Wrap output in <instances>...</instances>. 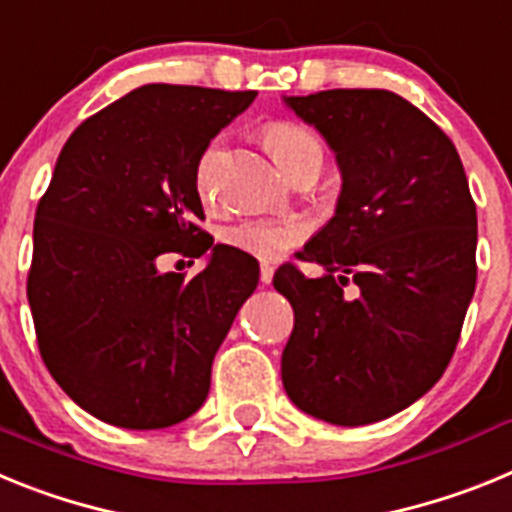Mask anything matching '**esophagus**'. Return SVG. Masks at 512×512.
<instances>
[{"instance_id": "esophagus-1", "label": "esophagus", "mask_w": 512, "mask_h": 512, "mask_svg": "<svg viewBox=\"0 0 512 512\" xmlns=\"http://www.w3.org/2000/svg\"><path fill=\"white\" fill-rule=\"evenodd\" d=\"M271 279H274V266L261 264V284H271Z\"/></svg>"}]
</instances>
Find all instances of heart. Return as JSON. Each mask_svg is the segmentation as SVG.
<instances>
[{
	"mask_svg": "<svg viewBox=\"0 0 512 512\" xmlns=\"http://www.w3.org/2000/svg\"><path fill=\"white\" fill-rule=\"evenodd\" d=\"M264 143L287 176H292L307 164L323 166V146H320L318 135L307 130L305 125H297V122L289 120L271 122L269 128L264 130ZM212 158H215V146L207 148L200 166H197V189L202 194L210 192ZM302 235H305V223H300V220L251 217V220H241V223L225 228L223 243L235 248V251L248 253L253 259L271 261L279 259L295 243H300Z\"/></svg>",
	"mask_w": 512,
	"mask_h": 512,
	"instance_id": "b5f03b06",
	"label": "heart"
}]
</instances>
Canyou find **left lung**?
<instances>
[{
  "instance_id": "1",
  "label": "left lung",
  "mask_w": 512,
  "mask_h": 512,
  "mask_svg": "<svg viewBox=\"0 0 512 512\" xmlns=\"http://www.w3.org/2000/svg\"><path fill=\"white\" fill-rule=\"evenodd\" d=\"M336 153V212L274 287L295 310L282 382L333 425L390 418L431 390L454 356L477 284V207L454 143L387 89L282 97ZM348 281L357 297H342Z\"/></svg>"
}]
</instances>
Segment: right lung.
I'll return each mask as SVG.
<instances>
[{"instance_id": "obj_1", "label": "right lung", "mask_w": 512, "mask_h": 512, "mask_svg": "<svg viewBox=\"0 0 512 512\" xmlns=\"http://www.w3.org/2000/svg\"><path fill=\"white\" fill-rule=\"evenodd\" d=\"M253 99L146 84L81 122L58 156L35 212L27 302L48 372L104 423L169 428L207 400L259 264L200 230L197 166ZM169 250L207 252L208 266L192 280L161 272Z\"/></svg>"}]
</instances>
